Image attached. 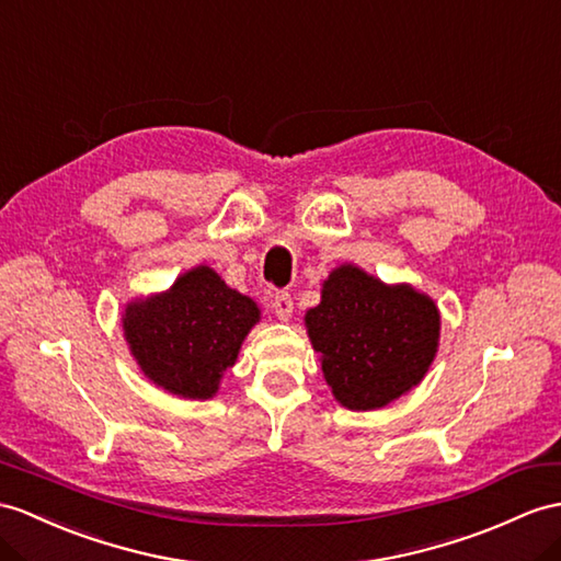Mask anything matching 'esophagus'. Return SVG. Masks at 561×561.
<instances>
[{"instance_id":"esophagus-1","label":"esophagus","mask_w":561,"mask_h":561,"mask_svg":"<svg viewBox=\"0 0 561 561\" xmlns=\"http://www.w3.org/2000/svg\"><path fill=\"white\" fill-rule=\"evenodd\" d=\"M271 309L280 321H288L293 317V297L288 293H276L271 299Z\"/></svg>"}]
</instances>
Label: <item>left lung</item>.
I'll list each match as a JSON object with an SVG mask.
<instances>
[{
  "label": "left lung",
  "mask_w": 561,
  "mask_h": 561,
  "mask_svg": "<svg viewBox=\"0 0 561 561\" xmlns=\"http://www.w3.org/2000/svg\"><path fill=\"white\" fill-rule=\"evenodd\" d=\"M305 321L335 400L357 412L386 407L419 386L438 350L433 299L409 285L388 288L350 264L328 276L321 305Z\"/></svg>",
  "instance_id": "1"
}]
</instances>
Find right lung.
Segmentation results:
<instances>
[{
  "instance_id": "add662e5",
  "label": "right lung",
  "mask_w": 561,
  "mask_h": 561,
  "mask_svg": "<svg viewBox=\"0 0 561 561\" xmlns=\"http://www.w3.org/2000/svg\"><path fill=\"white\" fill-rule=\"evenodd\" d=\"M256 321L250 297L230 290L209 266H197L169 293L128 305L123 331L149 380L178 398L207 400Z\"/></svg>"
}]
</instances>
